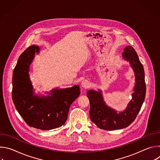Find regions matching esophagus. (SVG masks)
Returning <instances> with one entry per match:
<instances>
[{
    "mask_svg": "<svg viewBox=\"0 0 160 160\" xmlns=\"http://www.w3.org/2000/svg\"><path fill=\"white\" fill-rule=\"evenodd\" d=\"M81 85H82V87H83L84 88L87 89V88H88L90 87V82H89V81H88V80H83V81H82Z\"/></svg>",
    "mask_w": 160,
    "mask_h": 160,
    "instance_id": "esophagus-1",
    "label": "esophagus"
}]
</instances>
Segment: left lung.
Wrapping results in <instances>:
<instances>
[{
  "label": "left lung",
  "instance_id": "8db88e82",
  "mask_svg": "<svg viewBox=\"0 0 160 160\" xmlns=\"http://www.w3.org/2000/svg\"><path fill=\"white\" fill-rule=\"evenodd\" d=\"M122 55L130 63L135 76L134 92L127 109L118 114L116 111L105 104L100 91L90 90L87 93L90 106V120L98 128L103 130H114L129 126L138 115L145 99L146 86L144 70L138 54L132 46L128 45L124 49Z\"/></svg>",
  "mask_w": 160,
  "mask_h": 160
}]
</instances>
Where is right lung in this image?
<instances>
[{
  "label": "right lung",
  "instance_id": "1",
  "mask_svg": "<svg viewBox=\"0 0 160 160\" xmlns=\"http://www.w3.org/2000/svg\"><path fill=\"white\" fill-rule=\"evenodd\" d=\"M38 50V46L33 45L20 55L13 72L12 98L18 112L27 125L49 130L65 123L70 107L80 96V90L78 85H75L53 90L52 96L47 98L35 95L28 73L35 52Z\"/></svg>",
  "mask_w": 160,
  "mask_h": 160
}]
</instances>
